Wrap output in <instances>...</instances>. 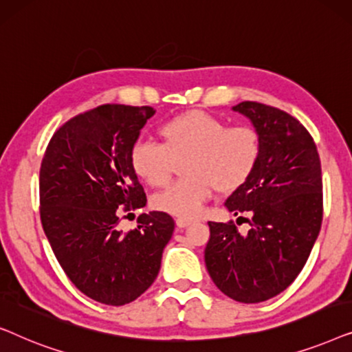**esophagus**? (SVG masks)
I'll return each mask as SVG.
<instances>
[{
	"instance_id": "obj_1",
	"label": "esophagus",
	"mask_w": 352,
	"mask_h": 352,
	"mask_svg": "<svg viewBox=\"0 0 352 352\" xmlns=\"http://www.w3.org/2000/svg\"><path fill=\"white\" fill-rule=\"evenodd\" d=\"M190 224H192L190 219H186V218H177L176 219V226L179 229H184V228H187V226H190Z\"/></svg>"
}]
</instances>
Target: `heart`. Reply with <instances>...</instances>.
<instances>
[{
	"mask_svg": "<svg viewBox=\"0 0 352 352\" xmlns=\"http://www.w3.org/2000/svg\"><path fill=\"white\" fill-rule=\"evenodd\" d=\"M162 146L139 141L131 147L129 163L152 187H165L173 176V160L189 155L182 175L153 197L157 210L177 218H194L201 206L221 192H234L248 182L263 153L261 134L250 124L228 126L224 120L204 110H187L163 122L157 129Z\"/></svg>",
	"mask_w": 352,
	"mask_h": 352,
	"instance_id": "b5f03b06",
	"label": "heart"
}]
</instances>
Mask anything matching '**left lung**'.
<instances>
[{"mask_svg": "<svg viewBox=\"0 0 352 352\" xmlns=\"http://www.w3.org/2000/svg\"><path fill=\"white\" fill-rule=\"evenodd\" d=\"M234 110L252 120L261 134L263 153L253 176L232 192L226 206L252 219L247 234H240L232 221H210L205 264L224 295L261 302L292 285L320 232V158L314 139L290 113L252 100Z\"/></svg>", "mask_w": 352, "mask_h": 352, "instance_id": "8db88e82", "label": "left lung"}]
</instances>
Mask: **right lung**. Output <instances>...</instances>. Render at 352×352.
<instances>
[{"label": "right lung", "instance_id": "right-lung-1", "mask_svg": "<svg viewBox=\"0 0 352 352\" xmlns=\"http://www.w3.org/2000/svg\"><path fill=\"white\" fill-rule=\"evenodd\" d=\"M155 110L104 104L76 115L52 134L40 168V216L67 277L91 300L128 305L158 276L175 221L142 213L138 229L118 230L120 210L147 199L129 152Z\"/></svg>", "mask_w": 352, "mask_h": 352}]
</instances>
